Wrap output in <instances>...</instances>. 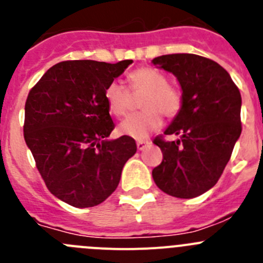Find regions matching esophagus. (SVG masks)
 Listing matches in <instances>:
<instances>
[{
  "label": "esophagus",
  "mask_w": 263,
  "mask_h": 263,
  "mask_svg": "<svg viewBox=\"0 0 263 263\" xmlns=\"http://www.w3.org/2000/svg\"><path fill=\"white\" fill-rule=\"evenodd\" d=\"M150 143L151 142L148 139H138L137 141V147H138V150H144Z\"/></svg>",
  "instance_id": "esophagus-1"
}]
</instances>
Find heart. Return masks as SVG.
I'll use <instances>...</instances> for the list:
<instances>
[{
  "label": "heart",
  "mask_w": 263,
  "mask_h": 263,
  "mask_svg": "<svg viewBox=\"0 0 263 263\" xmlns=\"http://www.w3.org/2000/svg\"><path fill=\"white\" fill-rule=\"evenodd\" d=\"M127 87L120 82H110L104 88V99L112 115L121 117L130 109L132 95L141 96L139 105L143 110L129 116L120 125L124 136L143 139L160 127L161 115L173 119L179 115L184 105L181 90L168 83L164 73L151 66H141L130 71L126 77ZM132 93L130 94L129 92Z\"/></svg>",
  "instance_id": "obj_1"
}]
</instances>
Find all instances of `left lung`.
Here are the masks:
<instances>
[{
    "label": "left lung",
    "instance_id": "left-lung-1",
    "mask_svg": "<svg viewBox=\"0 0 263 263\" xmlns=\"http://www.w3.org/2000/svg\"><path fill=\"white\" fill-rule=\"evenodd\" d=\"M179 79L184 105L164 135L154 143L163 160L153 170L160 190L177 198H194L214 186L230 161L241 134V95L228 71L218 62L190 53L164 54L153 60Z\"/></svg>",
    "mask_w": 263,
    "mask_h": 263
}]
</instances>
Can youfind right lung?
Masks as SVG:
<instances>
[{"mask_svg": "<svg viewBox=\"0 0 263 263\" xmlns=\"http://www.w3.org/2000/svg\"><path fill=\"white\" fill-rule=\"evenodd\" d=\"M132 62H59L28 92L25 141L48 190L71 206L84 209L104 202L136 154L132 137L107 139L115 124L104 99L107 84Z\"/></svg>", "mask_w": 263, "mask_h": 263, "instance_id": "1", "label": "right lung"}]
</instances>
